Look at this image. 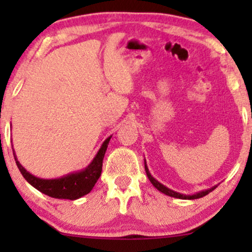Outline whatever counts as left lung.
<instances>
[{
    "instance_id": "left-lung-1",
    "label": "left lung",
    "mask_w": 252,
    "mask_h": 252,
    "mask_svg": "<svg viewBox=\"0 0 252 252\" xmlns=\"http://www.w3.org/2000/svg\"><path fill=\"white\" fill-rule=\"evenodd\" d=\"M144 169H146L147 176H148V179L150 180V182H152L153 186H154L156 189L160 190V192L163 193V194L173 196V198H176V199H184V200H193V199L202 198V196L207 195L210 192H212V190L215 189L217 186H218V185H216V186L211 187V189H204V190H199V192L194 193V194H184V193L175 192V190L168 189V187H166V186H164V185L161 184V182H158V180H156L154 176L150 174V172H149V169H148V166H147L146 160H144Z\"/></svg>"
}]
</instances>
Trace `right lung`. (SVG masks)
Segmentation results:
<instances>
[{"instance_id":"add662e5","label":"right lung","mask_w":252,"mask_h":252,"mask_svg":"<svg viewBox=\"0 0 252 252\" xmlns=\"http://www.w3.org/2000/svg\"><path fill=\"white\" fill-rule=\"evenodd\" d=\"M109 136L102 143L97 154L94 155V160L90 162L86 168L78 172L68 173V174L60 176L57 179H41L37 176L31 174L27 169L24 168L21 163L17 161L15 152H14V158H15L16 164L19 167L20 172L24 175L28 184H31L34 189L43 193V194L52 196L56 199H70V200H77L86 195L94 189L98 179H99L100 173H102L103 158L105 155L106 148L110 142Z\"/></svg>"}]
</instances>
